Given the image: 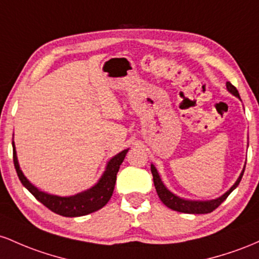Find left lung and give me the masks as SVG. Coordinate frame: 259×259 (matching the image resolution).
I'll return each instance as SVG.
<instances>
[{
	"mask_svg": "<svg viewBox=\"0 0 259 259\" xmlns=\"http://www.w3.org/2000/svg\"><path fill=\"white\" fill-rule=\"evenodd\" d=\"M226 89H228V92L231 93L232 95H235V97L240 99L239 92H237V89L235 88L230 82H226ZM245 166H243L242 171H241L239 179H237L236 182L229 188V191H226L225 193L222 194L220 197H218L215 199H209V200H192V199H186V198H182V197L177 196V194L171 192L166 186L164 185L160 175H159L158 170H156V167L154 166L153 164L150 165V170H152V174H153V181H154V186H155L156 193H158L159 198H160L161 202L164 203L167 208L172 209V210L180 211V213L207 214L219 207L224 200L228 198L229 194H230L232 191L239 186L241 179H242L243 176V172H245Z\"/></svg>",
	"mask_w": 259,
	"mask_h": 259,
	"instance_id": "obj_1",
	"label": "left lung"
}]
</instances>
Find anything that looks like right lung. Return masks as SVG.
<instances>
[{"label":"right lung","instance_id":"add662e5","mask_svg":"<svg viewBox=\"0 0 259 259\" xmlns=\"http://www.w3.org/2000/svg\"><path fill=\"white\" fill-rule=\"evenodd\" d=\"M12 147L14 167H16L17 175H18L22 185L40 203H42L45 207H48L54 213L69 218L83 217L87 215V214L94 213V211L101 209L109 202L112 196V192H114L116 175L118 172V168H120V165L124 160V156H126L127 152H128V149H124L121 153L112 156L107 161L105 171L103 172V175H101L97 184L93 186V187L83 191V192L73 194V196L61 197L56 196V194L44 192V191L39 190V188L35 187V186L29 181L27 177L24 176L23 171L20 170L14 142H12Z\"/></svg>","mask_w":259,"mask_h":259}]
</instances>
